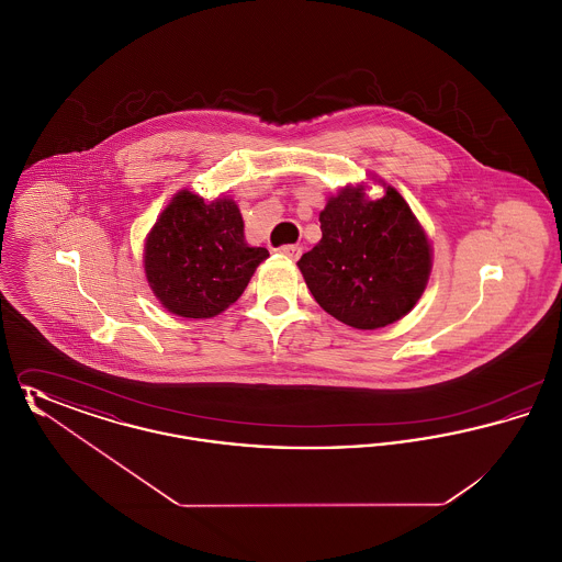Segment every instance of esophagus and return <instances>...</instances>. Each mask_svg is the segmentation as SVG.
<instances>
[{"instance_id":"34e87169","label":"esophagus","mask_w":562,"mask_h":562,"mask_svg":"<svg viewBox=\"0 0 562 562\" xmlns=\"http://www.w3.org/2000/svg\"><path fill=\"white\" fill-rule=\"evenodd\" d=\"M278 252H280L282 257H286V259L296 261V259L301 257V246H296V244H284V246L278 248Z\"/></svg>"}]
</instances>
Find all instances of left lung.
<instances>
[{
    "label": "left lung",
    "mask_w": 562,
    "mask_h": 562,
    "mask_svg": "<svg viewBox=\"0 0 562 562\" xmlns=\"http://www.w3.org/2000/svg\"><path fill=\"white\" fill-rule=\"evenodd\" d=\"M346 188L321 213L322 240L296 266L324 312L373 330L406 316L426 291L428 236L394 188L367 200Z\"/></svg>",
    "instance_id": "1"
}]
</instances>
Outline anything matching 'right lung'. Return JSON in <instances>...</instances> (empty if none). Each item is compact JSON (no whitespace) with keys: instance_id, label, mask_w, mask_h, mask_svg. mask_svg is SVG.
Listing matches in <instances>:
<instances>
[{"instance_id":"1","label":"right lung","mask_w":562,"mask_h":562,"mask_svg":"<svg viewBox=\"0 0 562 562\" xmlns=\"http://www.w3.org/2000/svg\"><path fill=\"white\" fill-rule=\"evenodd\" d=\"M268 248L244 241L234 200L206 204L179 191L145 241V273L161 305L183 318H213L248 286Z\"/></svg>"}]
</instances>
